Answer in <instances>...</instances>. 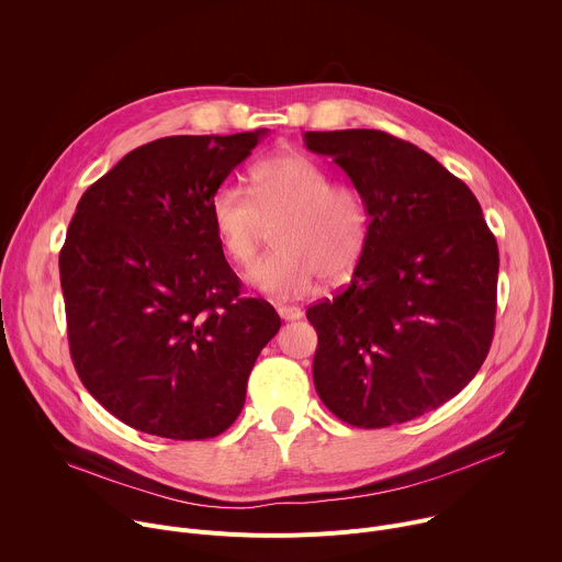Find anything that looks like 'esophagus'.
<instances>
[{
    "label": "esophagus",
    "mask_w": 562,
    "mask_h": 562,
    "mask_svg": "<svg viewBox=\"0 0 562 562\" xmlns=\"http://www.w3.org/2000/svg\"><path fill=\"white\" fill-rule=\"evenodd\" d=\"M278 313H280V317L284 319V323H293V319H300L302 317V308H297V306H278Z\"/></svg>",
    "instance_id": "1"
}]
</instances>
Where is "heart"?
I'll list each match as a JSON object with an SVG mask.
<instances>
[{
	"label": "heart",
	"mask_w": 562,
	"mask_h": 562,
	"mask_svg": "<svg viewBox=\"0 0 562 562\" xmlns=\"http://www.w3.org/2000/svg\"><path fill=\"white\" fill-rule=\"evenodd\" d=\"M251 198L237 187H220L209 202V220L222 256L249 267L269 228L276 251L247 280L258 291L291 300L306 295L319 278L345 280L358 265L369 215L358 191L331 184L329 173L302 153H278L251 171Z\"/></svg>",
	"instance_id": "b5f03b06"
}]
</instances>
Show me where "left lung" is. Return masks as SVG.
Masks as SVG:
<instances>
[{
  "mask_svg": "<svg viewBox=\"0 0 562 562\" xmlns=\"http://www.w3.org/2000/svg\"><path fill=\"white\" fill-rule=\"evenodd\" d=\"M347 173L369 215L349 286L306 308L313 382L342 423L380 429L458 395L483 367L496 319L498 245L469 187L382 131L304 133Z\"/></svg>",
  "mask_w": 562,
  "mask_h": 562,
  "instance_id": "left-lung-1",
  "label": "left lung"
}]
</instances>
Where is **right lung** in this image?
I'll use <instances>...</instances> for the list:
<instances>
[{
  "mask_svg": "<svg viewBox=\"0 0 562 562\" xmlns=\"http://www.w3.org/2000/svg\"><path fill=\"white\" fill-rule=\"evenodd\" d=\"M267 128L148 142L87 189L59 254L79 380L124 425L171 440L226 431L278 334L276 308L239 297L209 202Z\"/></svg>",
  "mask_w": 562,
  "mask_h": 562,
  "instance_id": "obj_1",
  "label": "right lung"
}]
</instances>
